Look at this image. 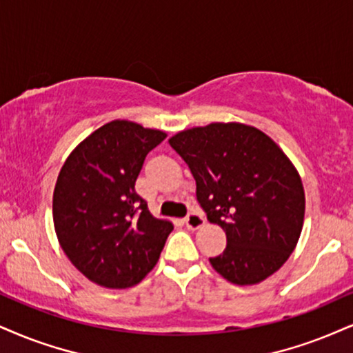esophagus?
Here are the masks:
<instances>
[{
  "mask_svg": "<svg viewBox=\"0 0 353 353\" xmlns=\"http://www.w3.org/2000/svg\"><path fill=\"white\" fill-rule=\"evenodd\" d=\"M185 225L191 230H196L204 225V217L199 214V212H190L188 216L185 217Z\"/></svg>",
  "mask_w": 353,
  "mask_h": 353,
  "instance_id": "1",
  "label": "esophagus"
}]
</instances>
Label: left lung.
<instances>
[{"label":"left lung","instance_id":"left-lung-1","mask_svg":"<svg viewBox=\"0 0 353 353\" xmlns=\"http://www.w3.org/2000/svg\"><path fill=\"white\" fill-rule=\"evenodd\" d=\"M170 145L196 180L208 221L228 245L212 268L234 285H255L280 270L301 236L304 190L298 170L262 130L212 123L178 132Z\"/></svg>","mask_w":353,"mask_h":353}]
</instances>
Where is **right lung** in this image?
<instances>
[{"mask_svg":"<svg viewBox=\"0 0 353 353\" xmlns=\"http://www.w3.org/2000/svg\"><path fill=\"white\" fill-rule=\"evenodd\" d=\"M167 134L111 121L65 160L54 190V225L65 255L104 288L137 285L155 267L172 223L136 193L143 160Z\"/></svg>","mask_w":353,"mask_h":353,"instance_id":"right-lung-1","label":"right lung"}]
</instances>
